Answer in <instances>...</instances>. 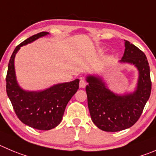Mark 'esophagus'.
<instances>
[{"label":"esophagus","instance_id":"1","mask_svg":"<svg viewBox=\"0 0 156 156\" xmlns=\"http://www.w3.org/2000/svg\"><path fill=\"white\" fill-rule=\"evenodd\" d=\"M86 86H87V82H86L83 79H81L80 80V88H84Z\"/></svg>","mask_w":156,"mask_h":156}]
</instances>
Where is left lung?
Wrapping results in <instances>:
<instances>
[{"mask_svg":"<svg viewBox=\"0 0 156 156\" xmlns=\"http://www.w3.org/2000/svg\"><path fill=\"white\" fill-rule=\"evenodd\" d=\"M139 69L138 87L133 93L118 96L105 87L101 78L87 77L86 87L88 107L93 123L106 132H117L134 125L141 116L150 96L152 82L146 55L125 40V52L120 60Z\"/></svg>","mask_w":156,"mask_h":156,"instance_id":"1","label":"left lung"}]
</instances>
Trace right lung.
Wrapping results in <instances>:
<instances>
[{
	"instance_id": "right-lung-1",
	"label": "right lung",
	"mask_w": 156,
	"mask_h": 156,
	"mask_svg": "<svg viewBox=\"0 0 156 156\" xmlns=\"http://www.w3.org/2000/svg\"><path fill=\"white\" fill-rule=\"evenodd\" d=\"M48 34H37L17 45L10 57L6 76L7 94L17 116L25 125L39 130H50L60 124L68 102L79 89V79L41 92L24 91L17 84L14 65L17 52L22 46Z\"/></svg>"
}]
</instances>
